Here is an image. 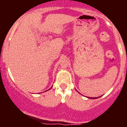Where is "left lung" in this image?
<instances>
[{"label": "left lung", "instance_id": "obj_1", "mask_svg": "<svg viewBox=\"0 0 127 127\" xmlns=\"http://www.w3.org/2000/svg\"><path fill=\"white\" fill-rule=\"evenodd\" d=\"M90 98H91V99H96V98H97V97H95H95H90Z\"/></svg>", "mask_w": 127, "mask_h": 127}]
</instances>
